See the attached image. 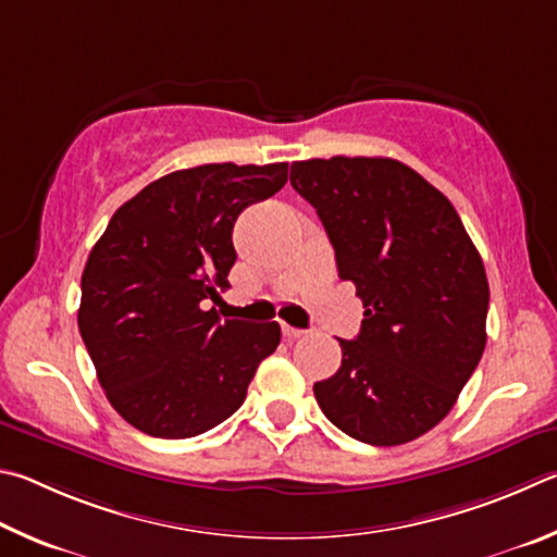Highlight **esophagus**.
<instances>
[{"label":"esophagus","instance_id":"esophagus-1","mask_svg":"<svg viewBox=\"0 0 557 557\" xmlns=\"http://www.w3.org/2000/svg\"><path fill=\"white\" fill-rule=\"evenodd\" d=\"M281 333H284V337L294 339V337H300V335H304V330H298V327H290V325H286V323H281Z\"/></svg>","mask_w":557,"mask_h":557}]
</instances>
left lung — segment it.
<instances>
[{"mask_svg": "<svg viewBox=\"0 0 557 557\" xmlns=\"http://www.w3.org/2000/svg\"><path fill=\"white\" fill-rule=\"evenodd\" d=\"M337 271L364 304L343 364L313 386L330 423L367 445H404L450 413L486 345L490 284L460 214L394 159L290 163Z\"/></svg>", "mask_w": 557, "mask_h": 557, "instance_id": "left-lung-1", "label": "left lung"}]
</instances>
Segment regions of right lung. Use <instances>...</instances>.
Instances as JSON below:
<instances>
[{"instance_id": "obj_1", "label": "right lung", "mask_w": 557, "mask_h": 557, "mask_svg": "<svg viewBox=\"0 0 557 557\" xmlns=\"http://www.w3.org/2000/svg\"><path fill=\"white\" fill-rule=\"evenodd\" d=\"M288 181V163H205L146 185L87 257L77 327L107 398L136 431L195 437L237 411L278 323L220 320L232 227Z\"/></svg>"}]
</instances>
